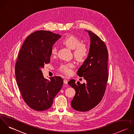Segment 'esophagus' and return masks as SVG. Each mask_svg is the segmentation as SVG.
<instances>
[{
    "label": "esophagus",
    "instance_id": "1",
    "mask_svg": "<svg viewBox=\"0 0 134 134\" xmlns=\"http://www.w3.org/2000/svg\"><path fill=\"white\" fill-rule=\"evenodd\" d=\"M64 83L65 84H67V83H68V80H67V79H64Z\"/></svg>",
    "mask_w": 134,
    "mask_h": 134
}]
</instances>
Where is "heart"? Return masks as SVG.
Returning a JSON list of instances; mask_svg holds the SVG:
<instances>
[{
	"instance_id": "1",
	"label": "heart",
	"mask_w": 134,
	"mask_h": 134,
	"mask_svg": "<svg viewBox=\"0 0 134 134\" xmlns=\"http://www.w3.org/2000/svg\"><path fill=\"white\" fill-rule=\"evenodd\" d=\"M63 43L69 48L74 50V55L78 61L81 62L85 60L87 57L89 50L86 45L81 43V40L74 35H69L67 36L63 41ZM53 55L57 53V48L54 46L51 51ZM72 64L62 65L59 68V71L67 75H69L72 72Z\"/></svg>"
}]
</instances>
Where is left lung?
I'll use <instances>...</instances> for the list:
<instances>
[{"label":"left lung","instance_id":"left-lung-1","mask_svg":"<svg viewBox=\"0 0 134 134\" xmlns=\"http://www.w3.org/2000/svg\"><path fill=\"white\" fill-rule=\"evenodd\" d=\"M88 32L90 38L89 54L79 68L77 75L86 80V83L76 82L70 80L68 85L75 91L71 102L74 110L80 112L88 111L96 107L104 94L108 80V52L103 41L91 31Z\"/></svg>","mask_w":134,"mask_h":134}]
</instances>
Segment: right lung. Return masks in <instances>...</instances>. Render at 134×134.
I'll list each match as a JSON object with an SVG mask.
<instances>
[{
  "instance_id": "1",
  "label": "right lung",
  "mask_w": 134,
  "mask_h": 134,
  "mask_svg": "<svg viewBox=\"0 0 134 134\" xmlns=\"http://www.w3.org/2000/svg\"><path fill=\"white\" fill-rule=\"evenodd\" d=\"M61 35L47 31H37L24 41L15 66L17 85L22 98L34 110L49 109L53 99L61 90L60 77L44 79L41 69L50 62L52 48Z\"/></svg>"
}]
</instances>
